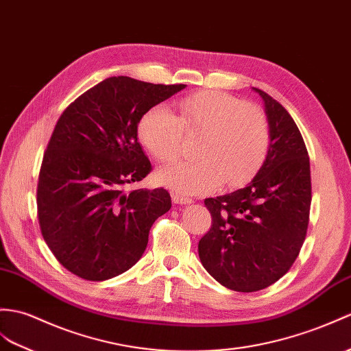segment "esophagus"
Wrapping results in <instances>:
<instances>
[{
    "instance_id": "obj_1",
    "label": "esophagus",
    "mask_w": 351,
    "mask_h": 351,
    "mask_svg": "<svg viewBox=\"0 0 351 351\" xmlns=\"http://www.w3.org/2000/svg\"><path fill=\"white\" fill-rule=\"evenodd\" d=\"M172 200L173 203H178V205H190V203H193V199L185 197V195L178 193H172Z\"/></svg>"
}]
</instances>
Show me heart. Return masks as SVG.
I'll return each instance as SVG.
<instances>
[{
	"label": "heart",
	"instance_id": "1",
	"mask_svg": "<svg viewBox=\"0 0 351 351\" xmlns=\"http://www.w3.org/2000/svg\"><path fill=\"white\" fill-rule=\"evenodd\" d=\"M181 118L166 106H154L138 124V136L158 161L181 152L186 132L205 133L199 160H181L160 170L158 179L181 194L217 189L226 179L236 184L250 176L266 157L271 130L262 110L238 97L205 91L179 101Z\"/></svg>",
	"mask_w": 351,
	"mask_h": 351
}]
</instances>
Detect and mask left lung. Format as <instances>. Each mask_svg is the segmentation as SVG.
Wrapping results in <instances>:
<instances>
[{"mask_svg": "<svg viewBox=\"0 0 351 351\" xmlns=\"http://www.w3.org/2000/svg\"><path fill=\"white\" fill-rule=\"evenodd\" d=\"M265 101L271 130L257 175L233 193L205 199L213 217L199 241L203 267L224 287L251 293L289 272L306 236L311 208L309 157L296 122L271 95Z\"/></svg>", "mask_w": 351, "mask_h": 351, "instance_id": "1", "label": "left lung"}]
</instances>
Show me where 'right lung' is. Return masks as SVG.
I'll return each mask as SVG.
<instances>
[{"label": "right lung", "instance_id": "add662e5", "mask_svg": "<svg viewBox=\"0 0 351 351\" xmlns=\"http://www.w3.org/2000/svg\"><path fill=\"white\" fill-rule=\"evenodd\" d=\"M186 85L113 76L62 112L37 184L40 230L56 260L79 278L104 281L134 266L154 221L172 206L165 189L128 190L152 166L137 125Z\"/></svg>", "mask_w": 351, "mask_h": 351}]
</instances>
